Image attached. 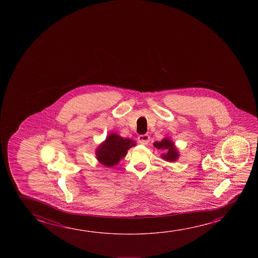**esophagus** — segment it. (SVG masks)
<instances>
[{
    "label": "esophagus",
    "instance_id": "obj_1",
    "mask_svg": "<svg viewBox=\"0 0 258 258\" xmlns=\"http://www.w3.org/2000/svg\"><path fill=\"white\" fill-rule=\"evenodd\" d=\"M138 140H139V142H140V144H142V145H148L149 140H150V137H149L148 134H144V135L139 136Z\"/></svg>",
    "mask_w": 258,
    "mask_h": 258
}]
</instances>
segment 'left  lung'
Here are the masks:
<instances>
[{"instance_id": "left-lung-1", "label": "left lung", "mask_w": 258, "mask_h": 258, "mask_svg": "<svg viewBox=\"0 0 258 258\" xmlns=\"http://www.w3.org/2000/svg\"><path fill=\"white\" fill-rule=\"evenodd\" d=\"M153 145L157 149L165 151L164 154L161 155L162 159L171 163L178 160L180 154L175 144L173 143V140H171L169 137H165L161 141H156Z\"/></svg>"}]
</instances>
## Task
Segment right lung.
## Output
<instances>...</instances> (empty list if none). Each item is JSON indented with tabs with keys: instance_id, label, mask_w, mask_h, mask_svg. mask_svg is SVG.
Returning <instances> with one entry per match:
<instances>
[{
	"instance_id": "obj_1",
	"label": "right lung",
	"mask_w": 258,
	"mask_h": 258,
	"mask_svg": "<svg viewBox=\"0 0 258 258\" xmlns=\"http://www.w3.org/2000/svg\"><path fill=\"white\" fill-rule=\"evenodd\" d=\"M136 141L124 139L117 133H110L105 140L98 146L95 155L98 162L106 167L118 165L120 159L127 155V150L136 146Z\"/></svg>"
}]
</instances>
